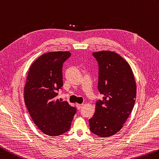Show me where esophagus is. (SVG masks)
Returning a JSON list of instances; mask_svg holds the SVG:
<instances>
[{"label": "esophagus", "mask_w": 159, "mask_h": 159, "mask_svg": "<svg viewBox=\"0 0 159 159\" xmlns=\"http://www.w3.org/2000/svg\"><path fill=\"white\" fill-rule=\"evenodd\" d=\"M82 106H83V104H77V103L76 104V107L78 109H80L82 107Z\"/></svg>", "instance_id": "34e87169"}]
</instances>
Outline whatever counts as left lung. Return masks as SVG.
<instances>
[{
    "mask_svg": "<svg viewBox=\"0 0 159 159\" xmlns=\"http://www.w3.org/2000/svg\"><path fill=\"white\" fill-rule=\"evenodd\" d=\"M98 66V90L103 99L96 102L89 119L90 131L99 137L114 135L122 128L131 113L136 98L134 75L125 60L115 52L93 53Z\"/></svg>",
    "mask_w": 159,
    "mask_h": 159,
    "instance_id": "obj_1",
    "label": "left lung"
}]
</instances>
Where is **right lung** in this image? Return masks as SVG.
Returning a JSON list of instances; mask_svg holds the SVG:
<instances>
[{"label":"right lung","instance_id":"1","mask_svg":"<svg viewBox=\"0 0 159 159\" xmlns=\"http://www.w3.org/2000/svg\"><path fill=\"white\" fill-rule=\"evenodd\" d=\"M69 52L44 54L30 67L24 87V101L34 123L49 136L67 132L77 112L68 102L56 98L62 90V65Z\"/></svg>","mask_w":159,"mask_h":159}]
</instances>
